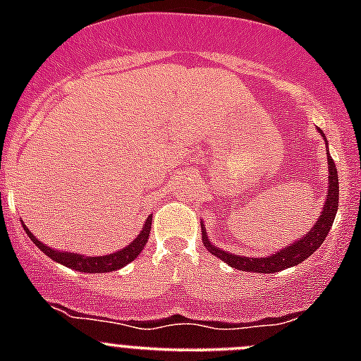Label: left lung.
Returning <instances> with one entry per match:
<instances>
[{
	"mask_svg": "<svg viewBox=\"0 0 361 361\" xmlns=\"http://www.w3.org/2000/svg\"><path fill=\"white\" fill-rule=\"evenodd\" d=\"M325 141V148H327V168H329V188H327V199L324 202V209H322L320 216L314 222L311 229L305 233L300 240L291 242L289 245L282 247L276 253H271L269 257L255 258V257H244V255H233L228 251L220 250L212 240L208 238L206 228L202 226V242L206 245V250L219 257L220 260H224L228 266L235 267L238 271H251V273H279V271L288 269V267L302 264L305 258L311 257L314 251L322 245L325 240L327 233H329L331 226L334 222V216L338 212V197H340V184H338V171L334 166L333 157L329 155V142L325 139V133L318 128Z\"/></svg>",
	"mask_w": 361,
	"mask_h": 361,
	"instance_id": "left-lung-1",
	"label": "left lung"
}]
</instances>
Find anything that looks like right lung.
<instances>
[{
	"instance_id": "right-lung-1",
	"label": "right lung",
	"mask_w": 361,
	"mask_h": 361,
	"mask_svg": "<svg viewBox=\"0 0 361 361\" xmlns=\"http://www.w3.org/2000/svg\"><path fill=\"white\" fill-rule=\"evenodd\" d=\"M23 224V222H21ZM25 231L30 237V240L43 251L47 257H50L52 260H56L57 264H61V266L70 267V269H75L79 273H110V271H117L121 267H124L126 264H130L132 260H135L139 257L142 250H145L146 242H148L149 237V229H152V216H148L142 226L141 233L130 242L126 247L123 250L116 251V253L110 255H103V257H86V255H78V253H70V251H59L54 250L50 245L43 244L41 240H37L36 235H32L28 231L27 226L23 224Z\"/></svg>"
}]
</instances>
